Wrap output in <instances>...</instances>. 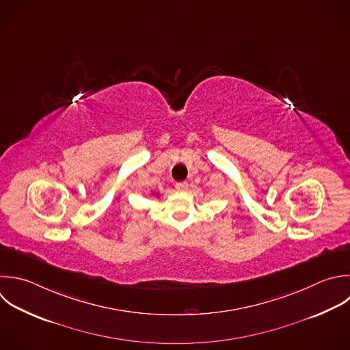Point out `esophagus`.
<instances>
[{
  "label": "esophagus",
  "instance_id": "34e87169",
  "mask_svg": "<svg viewBox=\"0 0 350 350\" xmlns=\"http://www.w3.org/2000/svg\"><path fill=\"white\" fill-rule=\"evenodd\" d=\"M175 189H176L178 191H185V190L189 189V185H187V182H179V183L175 185Z\"/></svg>",
  "mask_w": 350,
  "mask_h": 350
}]
</instances>
